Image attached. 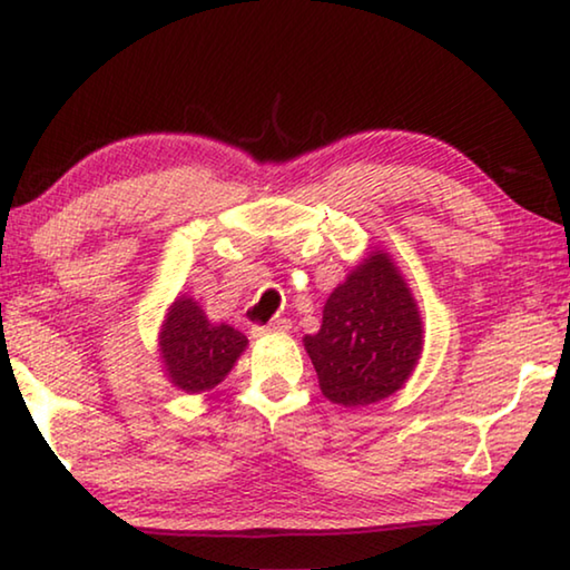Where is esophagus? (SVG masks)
Instances as JSON below:
<instances>
[{
    "label": "esophagus",
    "instance_id": "34e87169",
    "mask_svg": "<svg viewBox=\"0 0 570 570\" xmlns=\"http://www.w3.org/2000/svg\"><path fill=\"white\" fill-rule=\"evenodd\" d=\"M292 330V322L288 320H274L272 324H264V326H254V336H264V334H284Z\"/></svg>",
    "mask_w": 570,
    "mask_h": 570
}]
</instances>
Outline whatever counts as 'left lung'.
<instances>
[{
  "mask_svg": "<svg viewBox=\"0 0 570 570\" xmlns=\"http://www.w3.org/2000/svg\"><path fill=\"white\" fill-rule=\"evenodd\" d=\"M324 397L364 407L397 392L422 352L417 304L387 254H372L326 298L322 330L304 336Z\"/></svg>",
  "mask_w": 570,
  "mask_h": 570,
  "instance_id": "left-lung-1",
  "label": "left lung"
}]
</instances>
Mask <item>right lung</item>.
Masks as SVG:
<instances>
[{
  "label": "right lung",
  "instance_id": "add662e5",
  "mask_svg": "<svg viewBox=\"0 0 570 570\" xmlns=\"http://www.w3.org/2000/svg\"><path fill=\"white\" fill-rule=\"evenodd\" d=\"M248 340L228 324H210L204 308L180 296L160 332V352L173 384L186 392L216 387L246 350Z\"/></svg>",
  "mask_w": 570,
  "mask_h": 570
}]
</instances>
